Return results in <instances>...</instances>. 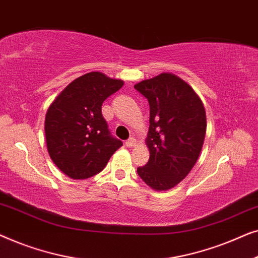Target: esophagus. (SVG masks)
<instances>
[{
    "mask_svg": "<svg viewBox=\"0 0 258 258\" xmlns=\"http://www.w3.org/2000/svg\"><path fill=\"white\" fill-rule=\"evenodd\" d=\"M135 144H136V140L134 139V137H130L129 140L125 141V146L128 148H132V147L135 146Z\"/></svg>",
    "mask_w": 258,
    "mask_h": 258,
    "instance_id": "esophagus-1",
    "label": "esophagus"
}]
</instances>
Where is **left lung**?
I'll return each mask as SVG.
<instances>
[{"label": "left lung", "instance_id": "8db88e82", "mask_svg": "<svg viewBox=\"0 0 258 258\" xmlns=\"http://www.w3.org/2000/svg\"><path fill=\"white\" fill-rule=\"evenodd\" d=\"M134 88L150 107V157L137 174L155 190L171 189L189 174L202 150L207 129L202 101L188 83L168 73Z\"/></svg>", "mask_w": 258, "mask_h": 258}]
</instances>
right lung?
I'll return each mask as SVG.
<instances>
[{
    "instance_id": "add662e5",
    "label": "right lung",
    "mask_w": 258,
    "mask_h": 258,
    "mask_svg": "<svg viewBox=\"0 0 258 258\" xmlns=\"http://www.w3.org/2000/svg\"><path fill=\"white\" fill-rule=\"evenodd\" d=\"M122 86L121 80L88 73L74 80L49 107L44 123L48 153L69 177L84 179L98 174L123 146L102 115V103Z\"/></svg>"
}]
</instances>
